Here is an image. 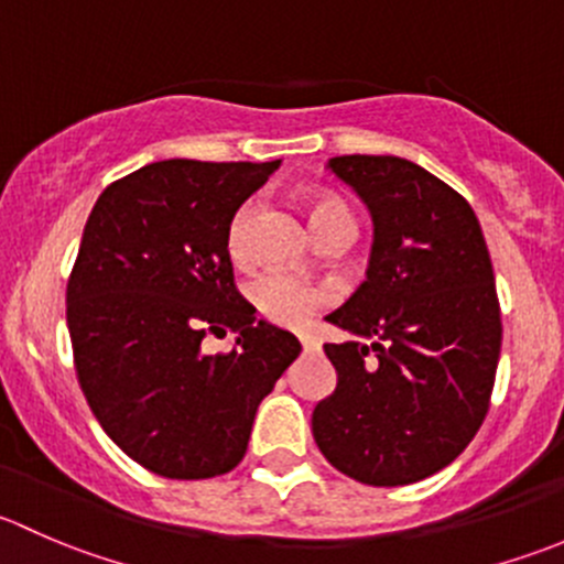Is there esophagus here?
I'll return each instance as SVG.
<instances>
[{"label":"esophagus","mask_w":564,"mask_h":564,"mask_svg":"<svg viewBox=\"0 0 564 564\" xmlns=\"http://www.w3.org/2000/svg\"><path fill=\"white\" fill-rule=\"evenodd\" d=\"M297 338H300V344H303V349H318V340L311 333H300Z\"/></svg>","instance_id":"esophagus-1"}]
</instances>
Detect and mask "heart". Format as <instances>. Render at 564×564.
I'll return each mask as SVG.
<instances>
[{"label":"heart","instance_id":"1","mask_svg":"<svg viewBox=\"0 0 564 564\" xmlns=\"http://www.w3.org/2000/svg\"><path fill=\"white\" fill-rule=\"evenodd\" d=\"M308 220L322 240H329L338 231H351L355 220L344 202L327 193H311L305 198ZM250 218V204H242L231 218L226 231V248L231 259H242L246 253V226ZM248 300L264 322L278 327H303L308 316L335 300V292L322 281L294 275V272H264L248 283Z\"/></svg>","mask_w":564,"mask_h":564}]
</instances>
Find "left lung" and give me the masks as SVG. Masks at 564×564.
<instances>
[{
  "label": "left lung",
  "instance_id": "obj_1",
  "mask_svg": "<svg viewBox=\"0 0 564 564\" xmlns=\"http://www.w3.org/2000/svg\"><path fill=\"white\" fill-rule=\"evenodd\" d=\"M327 166L371 209L373 248L362 286L327 316L355 340L324 344L338 384L316 403L314 440L366 486H409L456 460L486 420L502 349L491 256L469 202L417 163Z\"/></svg>",
  "mask_w": 564,
  "mask_h": 564
}]
</instances>
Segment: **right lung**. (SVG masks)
<instances>
[{
  "mask_svg": "<svg viewBox=\"0 0 564 564\" xmlns=\"http://www.w3.org/2000/svg\"><path fill=\"white\" fill-rule=\"evenodd\" d=\"M281 161L150 163L89 213L67 281L78 384L113 445L155 475H226L248 451L261 398L300 355L237 292L226 231ZM238 346L204 356L207 334Z\"/></svg>",
  "mask_w": 564,
  "mask_h": 564,
  "instance_id": "add662e5",
  "label": "right lung"
}]
</instances>
